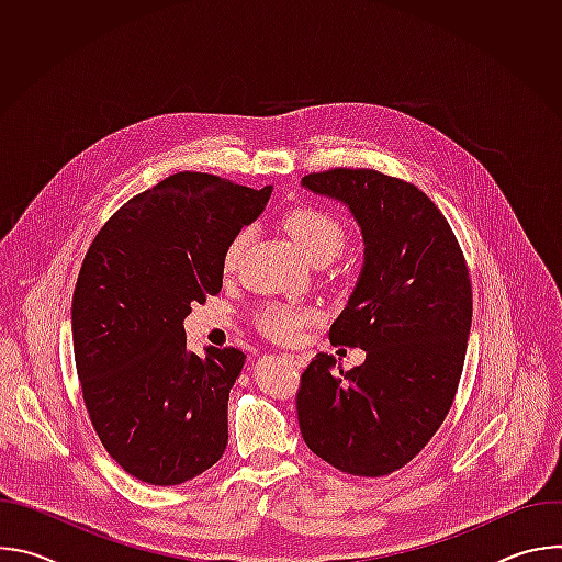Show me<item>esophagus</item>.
<instances>
[{
	"instance_id": "1",
	"label": "esophagus",
	"mask_w": 562,
	"mask_h": 562,
	"mask_svg": "<svg viewBox=\"0 0 562 562\" xmlns=\"http://www.w3.org/2000/svg\"><path fill=\"white\" fill-rule=\"evenodd\" d=\"M284 358H286L293 367H297V369L306 367V358H304V356H297V353H284Z\"/></svg>"
}]
</instances>
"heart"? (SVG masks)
<instances>
[{"label": "heart", "mask_w": 562, "mask_h": 562, "mask_svg": "<svg viewBox=\"0 0 562 562\" xmlns=\"http://www.w3.org/2000/svg\"><path fill=\"white\" fill-rule=\"evenodd\" d=\"M284 231L302 254L313 262H329L347 245V224L331 211L317 206H297L282 217ZM249 243V231H239L231 237V243L222 256V269L226 273L235 271L239 258ZM317 313L308 306L295 304H271L258 313V329L278 342H295L302 338L304 329L315 325Z\"/></svg>", "instance_id": "obj_1"}]
</instances>
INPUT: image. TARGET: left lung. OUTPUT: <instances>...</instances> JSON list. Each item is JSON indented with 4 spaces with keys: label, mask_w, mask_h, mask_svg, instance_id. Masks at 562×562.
Wrapping results in <instances>:
<instances>
[{
    "label": "left lung",
    "mask_w": 562,
    "mask_h": 562,
    "mask_svg": "<svg viewBox=\"0 0 562 562\" xmlns=\"http://www.w3.org/2000/svg\"><path fill=\"white\" fill-rule=\"evenodd\" d=\"M302 187L349 206L364 239L356 289L329 329L360 347V367L336 371L317 353L300 378L306 447L353 475H386L414 460L447 418L471 329V282L440 209L414 184L373 169L308 173Z\"/></svg>",
    "instance_id": "1"
}]
</instances>
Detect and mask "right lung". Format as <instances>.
<instances>
[{
  "mask_svg": "<svg viewBox=\"0 0 562 562\" xmlns=\"http://www.w3.org/2000/svg\"><path fill=\"white\" fill-rule=\"evenodd\" d=\"M260 191L176 173L100 228L72 293V351L89 418L111 458L142 483L182 485L228 442V391L247 356L187 351L184 317L222 289L231 237L267 206Z\"/></svg>",
  "mask_w": 562,
  "mask_h": 562,
  "instance_id": "1",
  "label": "right lung"
}]
</instances>
